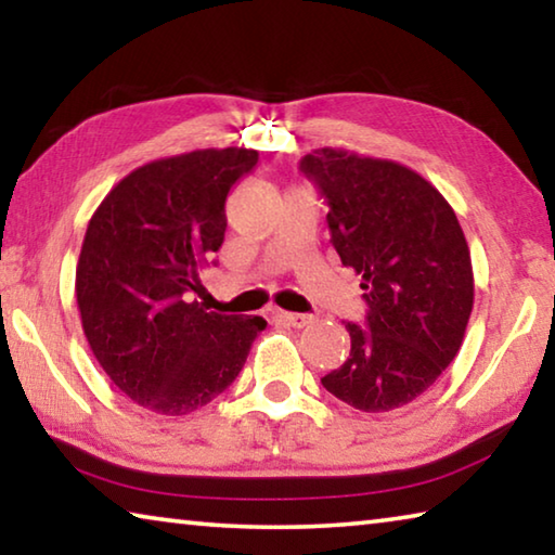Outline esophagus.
I'll list each match as a JSON object with an SVG mask.
<instances>
[{
    "label": "esophagus",
    "mask_w": 555,
    "mask_h": 555,
    "mask_svg": "<svg viewBox=\"0 0 555 555\" xmlns=\"http://www.w3.org/2000/svg\"><path fill=\"white\" fill-rule=\"evenodd\" d=\"M276 318L284 325L291 327H304L308 323H313V315H306V313H288V311H276Z\"/></svg>",
    "instance_id": "34e87169"
}]
</instances>
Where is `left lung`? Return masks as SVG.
Instances as JSON below:
<instances>
[{
  "instance_id": "1",
  "label": "left lung",
  "mask_w": 555,
  "mask_h": 555,
  "mask_svg": "<svg viewBox=\"0 0 555 555\" xmlns=\"http://www.w3.org/2000/svg\"><path fill=\"white\" fill-rule=\"evenodd\" d=\"M304 171L331 205L327 228L362 276L370 311L347 323L350 357L321 379L350 406L384 413L434 387L473 313V261L455 210L424 176L387 158L315 149Z\"/></svg>"
}]
</instances>
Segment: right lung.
Here are the masks:
<instances>
[{"label":"right lung","instance_id":"1","mask_svg":"<svg viewBox=\"0 0 555 555\" xmlns=\"http://www.w3.org/2000/svg\"><path fill=\"white\" fill-rule=\"evenodd\" d=\"M257 162L237 146L156 158L121 178L88 222L75 269L82 331L112 384L162 416L220 397L267 327L195 298L222 247L230 188Z\"/></svg>","mask_w":555,"mask_h":555}]
</instances>
